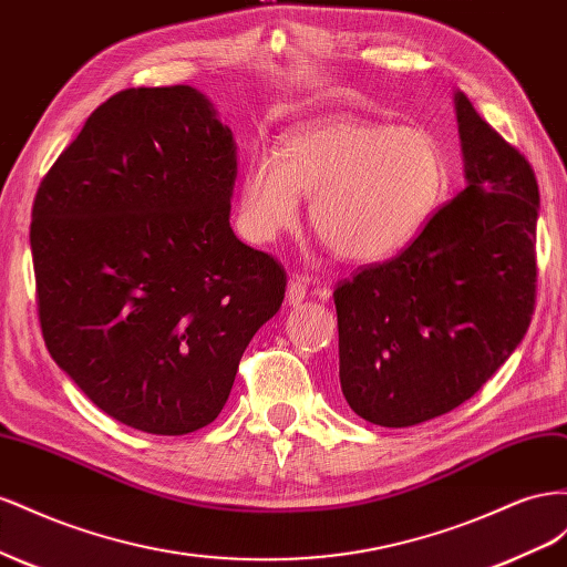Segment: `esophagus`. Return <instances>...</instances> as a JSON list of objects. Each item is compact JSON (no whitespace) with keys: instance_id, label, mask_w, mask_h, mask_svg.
<instances>
[{"instance_id":"34e87169","label":"esophagus","mask_w":567,"mask_h":567,"mask_svg":"<svg viewBox=\"0 0 567 567\" xmlns=\"http://www.w3.org/2000/svg\"><path fill=\"white\" fill-rule=\"evenodd\" d=\"M306 295H309V287H306V282L299 278H289V282H287V301H289V306H299L303 299H306Z\"/></svg>"}]
</instances>
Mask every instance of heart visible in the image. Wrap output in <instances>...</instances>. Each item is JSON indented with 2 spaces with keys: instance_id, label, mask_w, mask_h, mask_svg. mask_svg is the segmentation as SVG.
I'll return each instance as SVG.
<instances>
[{
  "instance_id": "b5f03b06",
  "label": "heart",
  "mask_w": 567,
  "mask_h": 567,
  "mask_svg": "<svg viewBox=\"0 0 567 567\" xmlns=\"http://www.w3.org/2000/svg\"><path fill=\"white\" fill-rule=\"evenodd\" d=\"M446 189V158L427 131L326 116L292 127L278 156L249 161L239 214L247 237L268 245L295 228L303 194L316 233L347 261L373 264L427 228Z\"/></svg>"
}]
</instances>
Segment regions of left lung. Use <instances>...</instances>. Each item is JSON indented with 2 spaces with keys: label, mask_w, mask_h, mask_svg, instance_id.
Returning a JSON list of instances; mask_svg holds the SVG:
<instances>
[{
  "label": "left lung",
  "mask_w": 567,
  "mask_h": 567,
  "mask_svg": "<svg viewBox=\"0 0 567 567\" xmlns=\"http://www.w3.org/2000/svg\"><path fill=\"white\" fill-rule=\"evenodd\" d=\"M465 187L392 261L334 289L351 411L411 427L471 399L535 311L539 187L527 158L456 90Z\"/></svg>",
  "instance_id": "obj_1"
}]
</instances>
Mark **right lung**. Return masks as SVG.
<instances>
[{
  "mask_svg": "<svg viewBox=\"0 0 567 567\" xmlns=\"http://www.w3.org/2000/svg\"><path fill=\"white\" fill-rule=\"evenodd\" d=\"M237 144L189 85L113 94L44 175L30 249L44 344L118 423H214L285 270L230 228Z\"/></svg>",
  "mask_w": 567,
  "mask_h": 567,
  "instance_id": "obj_1",
  "label": "right lung"
}]
</instances>
